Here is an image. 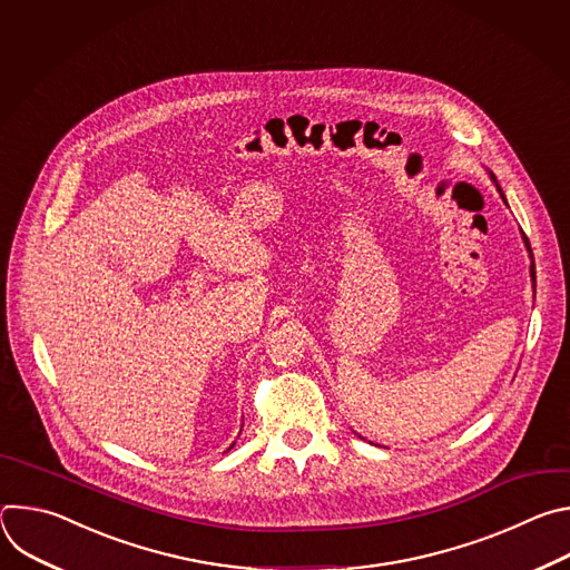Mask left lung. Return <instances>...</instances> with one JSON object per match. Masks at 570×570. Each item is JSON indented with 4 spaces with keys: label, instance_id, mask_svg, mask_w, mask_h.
I'll use <instances>...</instances> for the list:
<instances>
[{
    "label": "left lung",
    "instance_id": "obj_1",
    "mask_svg": "<svg viewBox=\"0 0 570 570\" xmlns=\"http://www.w3.org/2000/svg\"><path fill=\"white\" fill-rule=\"evenodd\" d=\"M492 178H494V174H492ZM494 183H497V178H494ZM499 187V185H497ZM499 191H501V196H503V200H505V194H503V189L499 187ZM525 238V236H523ZM525 246H528V250H530V243H528V238H525ZM530 255H532V250H530ZM532 282H534V288H537V275H534V264H532Z\"/></svg>",
    "mask_w": 570,
    "mask_h": 570
}]
</instances>
